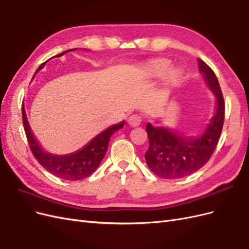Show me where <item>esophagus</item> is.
<instances>
[{
    "label": "esophagus",
    "instance_id": "esophagus-1",
    "mask_svg": "<svg viewBox=\"0 0 249 249\" xmlns=\"http://www.w3.org/2000/svg\"><path fill=\"white\" fill-rule=\"evenodd\" d=\"M142 122L141 116L138 114H133L129 118H127V124L131 126H138Z\"/></svg>",
    "mask_w": 249,
    "mask_h": 249
}]
</instances>
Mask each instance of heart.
<instances>
[{"label": "heart", "mask_w": 249, "mask_h": 249, "mask_svg": "<svg viewBox=\"0 0 249 249\" xmlns=\"http://www.w3.org/2000/svg\"><path fill=\"white\" fill-rule=\"evenodd\" d=\"M170 70V64L166 61H163V60H158V61H154L150 64L143 67L142 72L147 77L152 78H160L169 72ZM179 77L178 72L177 71H171L169 73V79L171 81H177Z\"/></svg>", "instance_id": "heart-1"}]
</instances>
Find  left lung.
<instances>
[{"instance_id":"8db88e82","label":"left lung","mask_w":249,"mask_h":249,"mask_svg":"<svg viewBox=\"0 0 249 249\" xmlns=\"http://www.w3.org/2000/svg\"><path fill=\"white\" fill-rule=\"evenodd\" d=\"M199 71L216 97V110L210 124L197 136H182L167 127L149 123L146 133L149 146L145 153L148 168L162 178L173 179L192 175L208 163L219 141L224 120V101L216 74L198 59Z\"/></svg>"}]
</instances>
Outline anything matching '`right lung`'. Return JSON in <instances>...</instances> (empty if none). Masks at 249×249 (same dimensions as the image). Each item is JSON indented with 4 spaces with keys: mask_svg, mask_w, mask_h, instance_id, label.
Returning a JSON list of instances; mask_svg holds the SVG:
<instances>
[{
    "mask_svg": "<svg viewBox=\"0 0 249 249\" xmlns=\"http://www.w3.org/2000/svg\"><path fill=\"white\" fill-rule=\"evenodd\" d=\"M74 50L77 49L69 50V52ZM67 51L55 57L62 56ZM44 64H46V62L42 63L36 71L41 70ZM21 110L22 124H24L26 136L35 159L38 161V163L44 169H47L52 175L66 180H79L91 176L96 168L100 166L102 160L104 159L105 155H106L111 136L124 125V122L113 124L108 127L107 130L100 133L91 141L88 142L84 147H82L77 152L69 155L58 156L50 154L42 149L33 135L31 127H30L24 106L21 107Z\"/></svg>",
    "mask_w": 249,
    "mask_h": 249,
    "instance_id": "obj_1",
    "label": "right lung"
}]
</instances>
